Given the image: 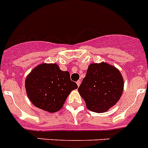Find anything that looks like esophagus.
I'll list each match as a JSON object with an SVG mask.
<instances>
[{"label": "esophagus", "mask_w": 148, "mask_h": 148, "mask_svg": "<svg viewBox=\"0 0 148 148\" xmlns=\"http://www.w3.org/2000/svg\"><path fill=\"white\" fill-rule=\"evenodd\" d=\"M76 84H77V85H78V87H79L80 86V84H81V81H78V82H76Z\"/></svg>", "instance_id": "esophagus-1"}]
</instances>
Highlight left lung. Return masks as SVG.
Instances as JSON below:
<instances>
[{"instance_id": "1", "label": "left lung", "mask_w": 148, "mask_h": 148, "mask_svg": "<svg viewBox=\"0 0 148 148\" xmlns=\"http://www.w3.org/2000/svg\"><path fill=\"white\" fill-rule=\"evenodd\" d=\"M123 85L119 69L101 62L90 64L78 90L89 110L103 113L118 102L123 93Z\"/></svg>"}]
</instances>
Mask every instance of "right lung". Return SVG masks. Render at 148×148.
Here are the masks:
<instances>
[{
	"instance_id": "add662e5",
	"label": "right lung",
	"mask_w": 148,
	"mask_h": 148,
	"mask_svg": "<svg viewBox=\"0 0 148 148\" xmlns=\"http://www.w3.org/2000/svg\"><path fill=\"white\" fill-rule=\"evenodd\" d=\"M25 84L32 104L50 113L60 110L70 92L78 88L69 72L62 71L57 64L37 65L27 75Z\"/></svg>"
}]
</instances>
